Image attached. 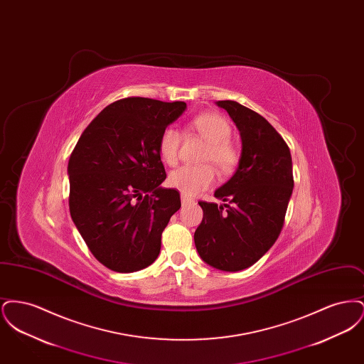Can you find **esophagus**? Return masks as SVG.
Wrapping results in <instances>:
<instances>
[{
	"mask_svg": "<svg viewBox=\"0 0 364 364\" xmlns=\"http://www.w3.org/2000/svg\"><path fill=\"white\" fill-rule=\"evenodd\" d=\"M191 203H195V200L191 199L188 196H186V195H181V205H183V206L191 205Z\"/></svg>",
	"mask_w": 364,
	"mask_h": 364,
	"instance_id": "obj_1",
	"label": "esophagus"
}]
</instances>
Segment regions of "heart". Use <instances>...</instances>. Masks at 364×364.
<instances>
[{
  "instance_id": "heart-1",
  "label": "heart",
  "mask_w": 364,
  "mask_h": 364,
  "mask_svg": "<svg viewBox=\"0 0 364 364\" xmlns=\"http://www.w3.org/2000/svg\"><path fill=\"white\" fill-rule=\"evenodd\" d=\"M188 128L208 143L202 156V162L213 163L215 169L224 176L236 171L240 162V153L229 139L232 135V128L221 114H198L191 120ZM180 144L181 134L173 127H168L161 132L158 139V153L166 165H177ZM212 167L209 164L183 166L171 173L169 186L187 196L208 190L215 181V171Z\"/></svg>"
}]
</instances>
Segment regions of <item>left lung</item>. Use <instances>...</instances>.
<instances>
[{
	"mask_svg": "<svg viewBox=\"0 0 364 364\" xmlns=\"http://www.w3.org/2000/svg\"><path fill=\"white\" fill-rule=\"evenodd\" d=\"M240 131L239 168L214 196L224 203L200 200L203 220L193 240L208 264L239 272L270 250L282 230L294 190L292 158L287 141L257 112L236 101H218Z\"/></svg>",
	"mask_w": 364,
	"mask_h": 364,
	"instance_id": "8db88e82",
	"label": "left lung"
}]
</instances>
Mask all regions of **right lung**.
Listing matches in <instances>:
<instances>
[{"instance_id":"add662e5","label":"right lung","mask_w":364,"mask_h":364,"mask_svg":"<svg viewBox=\"0 0 364 364\" xmlns=\"http://www.w3.org/2000/svg\"><path fill=\"white\" fill-rule=\"evenodd\" d=\"M186 107L181 101L119 100L88 124L70 154V217L91 254L113 272L150 266L181 206L178 191L159 187L166 172L158 139Z\"/></svg>"}]
</instances>
